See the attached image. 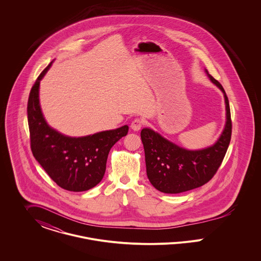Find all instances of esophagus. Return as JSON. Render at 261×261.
I'll return each instance as SVG.
<instances>
[{
  "instance_id": "obj_1",
  "label": "esophagus",
  "mask_w": 261,
  "mask_h": 261,
  "mask_svg": "<svg viewBox=\"0 0 261 261\" xmlns=\"http://www.w3.org/2000/svg\"><path fill=\"white\" fill-rule=\"evenodd\" d=\"M142 126H143V120H141V119H135L134 121H132V123L130 125L131 129L133 131H136V132L142 128Z\"/></svg>"
}]
</instances>
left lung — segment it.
I'll return each instance as SVG.
<instances>
[{
	"label": "left lung",
	"instance_id": "obj_1",
	"mask_svg": "<svg viewBox=\"0 0 261 261\" xmlns=\"http://www.w3.org/2000/svg\"><path fill=\"white\" fill-rule=\"evenodd\" d=\"M211 82L223 93L226 121L216 142L206 148L185 149L150 128L141 131L147 175L152 186L165 194H179L207 183L216 173L230 144L232 122L229 100L221 84L204 69Z\"/></svg>",
	"mask_w": 261,
	"mask_h": 261
}]
</instances>
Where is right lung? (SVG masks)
I'll use <instances>...</instances> for the list:
<instances>
[{
  "label": "right lung",
  "instance_id": "1",
  "mask_svg": "<svg viewBox=\"0 0 261 261\" xmlns=\"http://www.w3.org/2000/svg\"><path fill=\"white\" fill-rule=\"evenodd\" d=\"M51 63L43 70L30 91L27 116L31 149L44 170L59 186L71 192H83L101 181L112 146L126 136L128 125L83 137L66 136L51 128L42 112L40 82Z\"/></svg>",
  "mask_w": 261,
  "mask_h": 261
}]
</instances>
